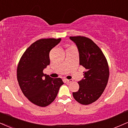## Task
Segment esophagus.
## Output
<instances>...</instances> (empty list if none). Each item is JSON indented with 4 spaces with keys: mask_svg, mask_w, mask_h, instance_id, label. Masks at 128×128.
Wrapping results in <instances>:
<instances>
[{
    "mask_svg": "<svg viewBox=\"0 0 128 128\" xmlns=\"http://www.w3.org/2000/svg\"><path fill=\"white\" fill-rule=\"evenodd\" d=\"M73 80L72 79H67L66 80V82H67V83H71V82H73Z\"/></svg>",
    "mask_w": 128,
    "mask_h": 128,
    "instance_id": "34e87169",
    "label": "esophagus"
}]
</instances>
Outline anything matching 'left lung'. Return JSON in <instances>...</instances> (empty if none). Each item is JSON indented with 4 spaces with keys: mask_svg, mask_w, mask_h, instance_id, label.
<instances>
[{
    "mask_svg": "<svg viewBox=\"0 0 128 128\" xmlns=\"http://www.w3.org/2000/svg\"><path fill=\"white\" fill-rule=\"evenodd\" d=\"M76 44L79 54L80 65L86 68L84 78L78 82L79 90L73 92L74 98L84 105L95 102L104 92L109 78L107 60L102 50L86 37H70Z\"/></svg>",
    "mask_w": 128,
    "mask_h": 128,
    "instance_id": "8db88e82",
    "label": "left lung"
}]
</instances>
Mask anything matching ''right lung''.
I'll use <instances>...</instances> for the list:
<instances>
[{"label": "right lung", "instance_id": "obj_1", "mask_svg": "<svg viewBox=\"0 0 128 128\" xmlns=\"http://www.w3.org/2000/svg\"><path fill=\"white\" fill-rule=\"evenodd\" d=\"M61 40H38L27 49L18 64L17 80L20 88L29 101L40 107L53 102L64 84L60 78H52L43 73L50 64L49 52Z\"/></svg>", "mask_w": 128, "mask_h": 128}]
</instances>
